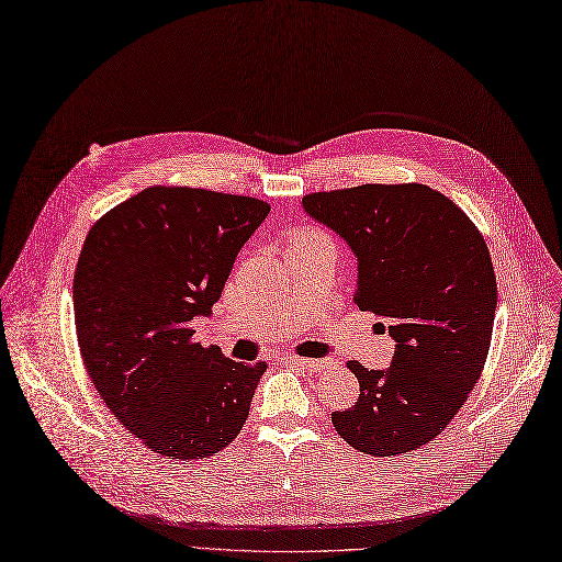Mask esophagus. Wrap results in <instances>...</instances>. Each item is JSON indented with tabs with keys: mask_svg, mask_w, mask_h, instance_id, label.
I'll use <instances>...</instances> for the list:
<instances>
[{
	"mask_svg": "<svg viewBox=\"0 0 562 562\" xmlns=\"http://www.w3.org/2000/svg\"><path fill=\"white\" fill-rule=\"evenodd\" d=\"M286 364H294V368H303V370H322L326 368V360H314V358H301V356H284L282 358Z\"/></svg>",
	"mask_w": 562,
	"mask_h": 562,
	"instance_id": "obj_1",
	"label": "esophagus"
}]
</instances>
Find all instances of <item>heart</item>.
I'll return each instance as SVG.
<instances>
[{
    "instance_id": "heart-1",
    "label": "heart",
    "mask_w": 562,
    "mask_h": 562,
    "mask_svg": "<svg viewBox=\"0 0 562 562\" xmlns=\"http://www.w3.org/2000/svg\"><path fill=\"white\" fill-rule=\"evenodd\" d=\"M310 238H324V240H330L324 232H319V229H299L296 232V236H294V240H310ZM294 240H291V243H294Z\"/></svg>"
}]
</instances>
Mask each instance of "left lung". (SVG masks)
<instances>
[{
  "instance_id": "left-lung-1",
  "label": "left lung",
  "mask_w": 562,
  "mask_h": 562,
  "mask_svg": "<svg viewBox=\"0 0 562 562\" xmlns=\"http://www.w3.org/2000/svg\"><path fill=\"white\" fill-rule=\"evenodd\" d=\"M303 206L349 243L353 303L379 314L397 341L385 372L347 362L360 395L333 413V427L372 457L418 450L452 423L490 356L498 289L484 236L423 183L310 192Z\"/></svg>"
}]
</instances>
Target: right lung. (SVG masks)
<instances>
[{
  "label": "right lung",
  "instance_id": "add662e5",
  "mask_svg": "<svg viewBox=\"0 0 562 562\" xmlns=\"http://www.w3.org/2000/svg\"><path fill=\"white\" fill-rule=\"evenodd\" d=\"M271 211L263 200L151 186L89 229L72 278L85 370L112 416L167 459L225 450L248 420L266 362L194 341L234 259Z\"/></svg>",
  "mask_w": 562,
  "mask_h": 562
}]
</instances>
